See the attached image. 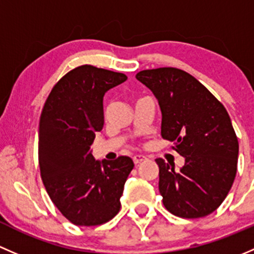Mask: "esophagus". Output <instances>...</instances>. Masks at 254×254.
<instances>
[{
	"label": "esophagus",
	"mask_w": 254,
	"mask_h": 254,
	"mask_svg": "<svg viewBox=\"0 0 254 254\" xmlns=\"http://www.w3.org/2000/svg\"><path fill=\"white\" fill-rule=\"evenodd\" d=\"M145 156L144 155H134L133 156V163L135 164V165H138V164H140L142 161L145 160Z\"/></svg>",
	"instance_id": "34e87169"
}]
</instances>
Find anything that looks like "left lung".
Returning <instances> with one entry per match:
<instances>
[{
    "label": "left lung",
    "instance_id": "left-lung-1",
    "mask_svg": "<svg viewBox=\"0 0 254 254\" xmlns=\"http://www.w3.org/2000/svg\"><path fill=\"white\" fill-rule=\"evenodd\" d=\"M161 110V137L185 158L180 171L156 159L159 190L174 215H209L224 202L237 171L239 140L223 104L193 75L164 67L135 75Z\"/></svg>",
    "mask_w": 254,
    "mask_h": 254
}]
</instances>
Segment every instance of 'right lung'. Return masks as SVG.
<instances>
[{"instance_id":"add662e5","label":"right lung","mask_w":254,"mask_h":254,"mask_svg":"<svg viewBox=\"0 0 254 254\" xmlns=\"http://www.w3.org/2000/svg\"><path fill=\"white\" fill-rule=\"evenodd\" d=\"M124 73L79 66L52 88L39 124V166L50 198L72 224L95 226L111 220L133 160H95V133L104 126V95L126 82Z\"/></svg>"}]
</instances>
